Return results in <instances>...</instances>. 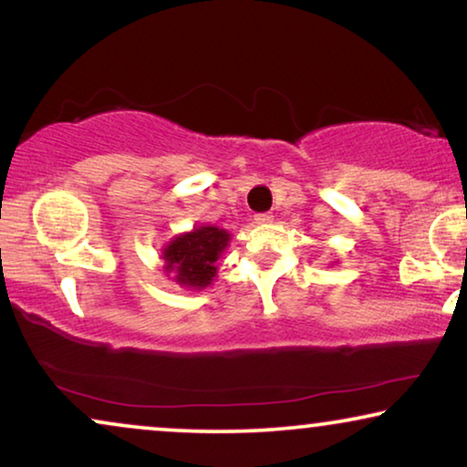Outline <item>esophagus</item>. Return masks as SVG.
I'll return each instance as SVG.
<instances>
[{
  "mask_svg": "<svg viewBox=\"0 0 467 467\" xmlns=\"http://www.w3.org/2000/svg\"><path fill=\"white\" fill-rule=\"evenodd\" d=\"M272 219H274L272 213L254 214V223H257V225H267V223H272Z\"/></svg>",
  "mask_w": 467,
  "mask_h": 467,
  "instance_id": "1",
  "label": "esophagus"
}]
</instances>
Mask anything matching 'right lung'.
Wrapping results in <instances>:
<instances>
[{
  "label": "right lung",
  "instance_id": "add662e5",
  "mask_svg": "<svg viewBox=\"0 0 467 467\" xmlns=\"http://www.w3.org/2000/svg\"><path fill=\"white\" fill-rule=\"evenodd\" d=\"M229 244V234L214 225L193 227V232L176 235L163 248V270L189 289H203L216 276V261Z\"/></svg>",
  "mask_w": 467,
  "mask_h": 467
}]
</instances>
